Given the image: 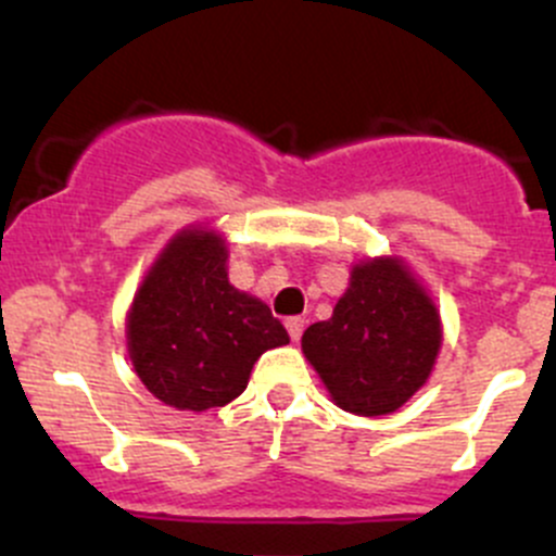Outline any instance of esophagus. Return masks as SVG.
Instances as JSON below:
<instances>
[{
    "label": "esophagus",
    "mask_w": 556,
    "mask_h": 556,
    "mask_svg": "<svg viewBox=\"0 0 556 556\" xmlns=\"http://www.w3.org/2000/svg\"><path fill=\"white\" fill-rule=\"evenodd\" d=\"M288 333H290V339L293 341H299L301 339V333H304V328H306V319L304 317H288Z\"/></svg>",
    "instance_id": "1"
}]
</instances>
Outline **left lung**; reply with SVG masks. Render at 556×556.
Masks as SVG:
<instances>
[{
    "label": "left lung",
    "mask_w": 556,
    "mask_h": 556,
    "mask_svg": "<svg viewBox=\"0 0 556 556\" xmlns=\"http://www.w3.org/2000/svg\"><path fill=\"white\" fill-rule=\"evenodd\" d=\"M441 339L439 309L403 261L374 257L352 268L333 317L309 325L301 346L336 406L382 417L428 382Z\"/></svg>",
    "instance_id": "obj_1"
}]
</instances>
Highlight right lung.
<instances>
[{
  "instance_id": "1",
  "label": "right lung",
  "mask_w": 556,
  "mask_h": 556,
  "mask_svg": "<svg viewBox=\"0 0 556 556\" xmlns=\"http://www.w3.org/2000/svg\"><path fill=\"white\" fill-rule=\"evenodd\" d=\"M226 261V239L185 228L153 263L128 312L134 371L179 412L231 403L257 357L290 341L261 299L228 282Z\"/></svg>"
}]
</instances>
